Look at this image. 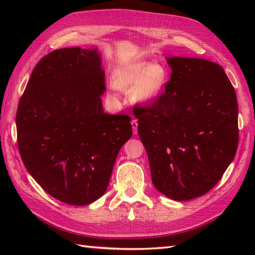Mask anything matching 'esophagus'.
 Returning <instances> with one entry per match:
<instances>
[{
	"label": "esophagus",
	"mask_w": 255,
	"mask_h": 255,
	"mask_svg": "<svg viewBox=\"0 0 255 255\" xmlns=\"http://www.w3.org/2000/svg\"><path fill=\"white\" fill-rule=\"evenodd\" d=\"M131 127H132V131L134 134H137L138 132V122L136 119H132L131 121Z\"/></svg>",
	"instance_id": "34e87169"
}]
</instances>
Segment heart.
Returning a JSON list of instances; mask_svg holds the SVG:
<instances>
[{"label":"heart","mask_w":255,"mask_h":255,"mask_svg":"<svg viewBox=\"0 0 255 255\" xmlns=\"http://www.w3.org/2000/svg\"><path fill=\"white\" fill-rule=\"evenodd\" d=\"M169 72L163 64L139 61L117 69L113 73V85L131 94V99L143 105L152 104L163 94Z\"/></svg>","instance_id":"obj_1"}]
</instances>
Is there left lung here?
Wrapping results in <instances>:
<instances>
[{
  "mask_svg": "<svg viewBox=\"0 0 255 255\" xmlns=\"http://www.w3.org/2000/svg\"><path fill=\"white\" fill-rule=\"evenodd\" d=\"M165 92L134 113L154 187L174 200L210 191L234 160L238 102L219 64L199 58L165 57Z\"/></svg>",
  "mask_w": 255,
  "mask_h": 255,
  "instance_id": "1",
  "label": "left lung"
}]
</instances>
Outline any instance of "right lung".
<instances>
[{"label":"right lung","mask_w":255,"mask_h":255,"mask_svg":"<svg viewBox=\"0 0 255 255\" xmlns=\"http://www.w3.org/2000/svg\"><path fill=\"white\" fill-rule=\"evenodd\" d=\"M97 48H63L37 63L20 97L16 128L24 165L52 197L84 206L106 192L114 164L132 136L131 118L110 115L101 96Z\"/></svg>","instance_id":"right-lung-1"}]
</instances>
